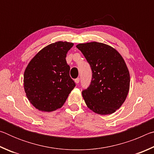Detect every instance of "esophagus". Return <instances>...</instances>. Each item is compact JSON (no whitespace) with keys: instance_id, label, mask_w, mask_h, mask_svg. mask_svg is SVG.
I'll return each instance as SVG.
<instances>
[{"instance_id":"obj_1","label":"esophagus","mask_w":154,"mask_h":154,"mask_svg":"<svg viewBox=\"0 0 154 154\" xmlns=\"http://www.w3.org/2000/svg\"><path fill=\"white\" fill-rule=\"evenodd\" d=\"M75 83H77V84H78V83H79V78H77V79H75Z\"/></svg>"}]
</instances>
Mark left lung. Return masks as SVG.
Here are the masks:
<instances>
[{
  "instance_id": "obj_1",
  "label": "left lung",
  "mask_w": 154,
  "mask_h": 154,
  "mask_svg": "<svg viewBox=\"0 0 154 154\" xmlns=\"http://www.w3.org/2000/svg\"><path fill=\"white\" fill-rule=\"evenodd\" d=\"M90 64L92 78L82 96L90 110L110 115L120 108L130 89L128 69L121 54L111 46L96 41L76 45Z\"/></svg>"
}]
</instances>
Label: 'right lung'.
Returning <instances> with one entry per match:
<instances>
[{
    "label": "right lung",
    "instance_id": "obj_1",
    "mask_svg": "<svg viewBox=\"0 0 154 154\" xmlns=\"http://www.w3.org/2000/svg\"><path fill=\"white\" fill-rule=\"evenodd\" d=\"M73 45L67 41L49 44L38 51L26 68V95L38 110L51 112L61 108L75 88L66 60L67 52Z\"/></svg>",
    "mask_w": 154,
    "mask_h": 154
}]
</instances>
